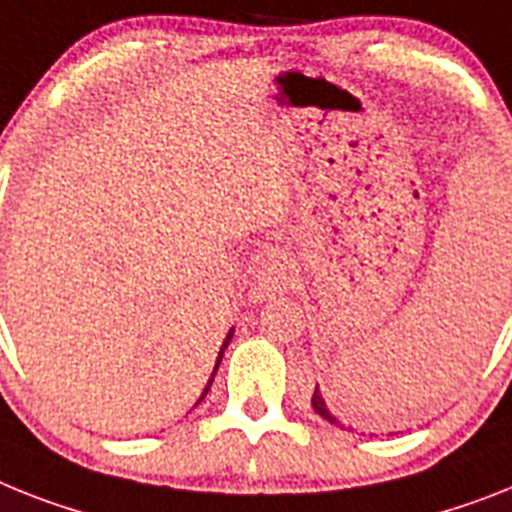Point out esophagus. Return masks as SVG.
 <instances>
[{
	"mask_svg": "<svg viewBox=\"0 0 512 512\" xmlns=\"http://www.w3.org/2000/svg\"><path fill=\"white\" fill-rule=\"evenodd\" d=\"M285 277H287L285 261H282L280 256H272V259L266 261V264L259 269L256 282H259L261 293H272V290H277V287L285 282Z\"/></svg>",
	"mask_w": 512,
	"mask_h": 512,
	"instance_id": "34e87169",
	"label": "esophagus"
}]
</instances>
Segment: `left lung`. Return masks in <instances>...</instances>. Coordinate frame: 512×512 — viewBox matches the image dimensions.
I'll return each instance as SVG.
<instances>
[{
	"instance_id": "8db88e82",
	"label": "left lung",
	"mask_w": 512,
	"mask_h": 512,
	"mask_svg": "<svg viewBox=\"0 0 512 512\" xmlns=\"http://www.w3.org/2000/svg\"><path fill=\"white\" fill-rule=\"evenodd\" d=\"M311 405H314V411L319 413L324 421L340 426V429H345V426H348V429H353L350 424H356V421H350V418L340 411V405L335 403V392H332V387H329L327 379H324L322 390H319V384L314 387V395H311Z\"/></svg>"
}]
</instances>
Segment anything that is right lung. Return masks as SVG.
Segmentation results:
<instances>
[{
  "instance_id": "1",
  "label": "right lung",
  "mask_w": 512,
  "mask_h": 512,
  "mask_svg": "<svg viewBox=\"0 0 512 512\" xmlns=\"http://www.w3.org/2000/svg\"><path fill=\"white\" fill-rule=\"evenodd\" d=\"M232 332H235V329H230V332H227L225 342H222V348H219V356H217V363H214V371H211V379H209V384H206V387H204V392H201V398H198V403H201V400L206 398V392H209L211 382H214V374H217L219 363H222V356H225V348H227V345H230V340H232ZM198 403H196V405H198Z\"/></svg>"
}]
</instances>
